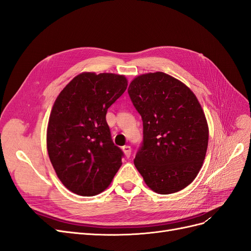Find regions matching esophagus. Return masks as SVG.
<instances>
[{
    "mask_svg": "<svg viewBox=\"0 0 251 251\" xmlns=\"http://www.w3.org/2000/svg\"><path fill=\"white\" fill-rule=\"evenodd\" d=\"M123 151H124L125 155H126L127 158L131 156V151H132V149H131V147H130V146H125V147H123Z\"/></svg>",
    "mask_w": 251,
    "mask_h": 251,
    "instance_id": "esophagus-1",
    "label": "esophagus"
}]
</instances>
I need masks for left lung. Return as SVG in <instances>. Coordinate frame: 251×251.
Returning <instances> with one entry per match:
<instances>
[{"label":"left lung","instance_id":"8db88e82","mask_svg":"<svg viewBox=\"0 0 251 251\" xmlns=\"http://www.w3.org/2000/svg\"><path fill=\"white\" fill-rule=\"evenodd\" d=\"M127 93L143 123L136 169L158 194L185 188L198 175L208 144L207 121L196 95L163 72L134 78Z\"/></svg>","mask_w":251,"mask_h":251}]
</instances>
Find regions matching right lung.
<instances>
[{
  "instance_id": "obj_1",
  "label": "right lung",
  "mask_w": 251,
  "mask_h": 251,
  "mask_svg": "<svg viewBox=\"0 0 251 251\" xmlns=\"http://www.w3.org/2000/svg\"><path fill=\"white\" fill-rule=\"evenodd\" d=\"M127 80L113 73H81L53 104L47 130L50 161L74 194L95 196L112 182L124 151L114 144L107 111L125 93Z\"/></svg>"
}]
</instances>
